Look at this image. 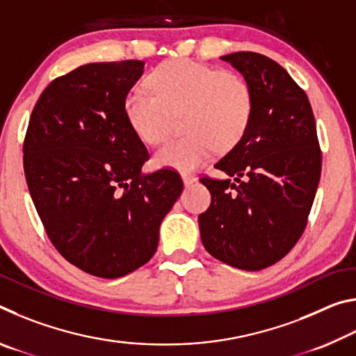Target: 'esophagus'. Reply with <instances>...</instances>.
Listing matches in <instances>:
<instances>
[{"instance_id": "1", "label": "esophagus", "mask_w": 356, "mask_h": 356, "mask_svg": "<svg viewBox=\"0 0 356 356\" xmlns=\"http://www.w3.org/2000/svg\"><path fill=\"white\" fill-rule=\"evenodd\" d=\"M182 180H184V185L185 186H190L196 182V177L193 176V174H188V172H184L182 174Z\"/></svg>"}]
</instances>
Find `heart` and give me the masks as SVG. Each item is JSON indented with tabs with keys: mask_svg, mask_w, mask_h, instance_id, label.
<instances>
[{
	"mask_svg": "<svg viewBox=\"0 0 356 356\" xmlns=\"http://www.w3.org/2000/svg\"><path fill=\"white\" fill-rule=\"evenodd\" d=\"M152 91L131 89L124 114L134 134L146 144H159L170 130V114L180 116L184 136L168 141L154 163L193 171L218 149L227 152L248 130L254 95L250 83L231 70H218L193 59H172L149 75Z\"/></svg>",
	"mask_w": 356,
	"mask_h": 356,
	"instance_id": "heart-1",
	"label": "heart"
}]
</instances>
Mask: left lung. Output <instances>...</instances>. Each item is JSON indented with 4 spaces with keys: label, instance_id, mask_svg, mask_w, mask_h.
Wrapping results in <instances>:
<instances>
[{
    "label": "left lung",
    "instance_id": "8db88e82",
    "mask_svg": "<svg viewBox=\"0 0 356 356\" xmlns=\"http://www.w3.org/2000/svg\"><path fill=\"white\" fill-rule=\"evenodd\" d=\"M250 83L254 111L245 136L204 177L212 202L200 215L204 248L256 272L284 257L305 231L322 171L312 108L278 63L252 51L221 56Z\"/></svg>",
    "mask_w": 356,
    "mask_h": 356
}]
</instances>
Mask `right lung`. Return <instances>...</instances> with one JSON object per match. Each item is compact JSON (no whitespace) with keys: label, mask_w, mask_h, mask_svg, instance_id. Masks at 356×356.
Segmentation results:
<instances>
[{"label":"right lung","mask_w":356,"mask_h":356,"mask_svg":"<svg viewBox=\"0 0 356 356\" xmlns=\"http://www.w3.org/2000/svg\"><path fill=\"white\" fill-rule=\"evenodd\" d=\"M144 63H91L53 80L23 144L29 195L55 248L83 272L113 280L159 246L165 215L184 190L171 170L144 176L147 149L124 100Z\"/></svg>","instance_id":"1"}]
</instances>
